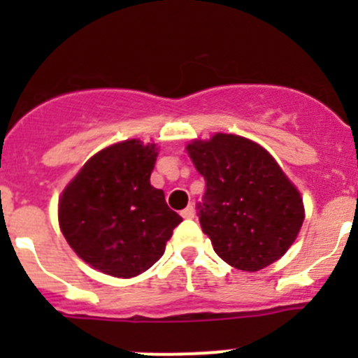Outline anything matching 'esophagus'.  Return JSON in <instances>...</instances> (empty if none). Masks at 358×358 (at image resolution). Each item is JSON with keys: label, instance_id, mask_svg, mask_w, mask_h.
Wrapping results in <instances>:
<instances>
[{"label": "esophagus", "instance_id": "34e87169", "mask_svg": "<svg viewBox=\"0 0 358 358\" xmlns=\"http://www.w3.org/2000/svg\"><path fill=\"white\" fill-rule=\"evenodd\" d=\"M182 216L187 220L194 218V216H196V209H194V206H187V208L182 211Z\"/></svg>", "mask_w": 358, "mask_h": 358}]
</instances>
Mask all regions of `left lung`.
Segmentation results:
<instances>
[{
	"label": "left lung",
	"mask_w": 358,
	"mask_h": 358,
	"mask_svg": "<svg viewBox=\"0 0 358 358\" xmlns=\"http://www.w3.org/2000/svg\"><path fill=\"white\" fill-rule=\"evenodd\" d=\"M187 152L206 180L197 208L216 255L244 272L284 256L298 237L305 208L275 159L258 143L227 133L194 140Z\"/></svg>",
	"instance_id": "left-lung-1"
}]
</instances>
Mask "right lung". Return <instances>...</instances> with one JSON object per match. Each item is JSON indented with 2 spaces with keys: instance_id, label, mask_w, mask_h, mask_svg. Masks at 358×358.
Here are the masks:
<instances>
[{
  "instance_id": "obj_1",
  "label": "right lung",
  "mask_w": 358,
  "mask_h": 358,
  "mask_svg": "<svg viewBox=\"0 0 358 358\" xmlns=\"http://www.w3.org/2000/svg\"><path fill=\"white\" fill-rule=\"evenodd\" d=\"M156 159V143L124 140L90 157L64 189L60 230L95 270L122 279L145 272L182 222L150 185Z\"/></svg>"
}]
</instances>
